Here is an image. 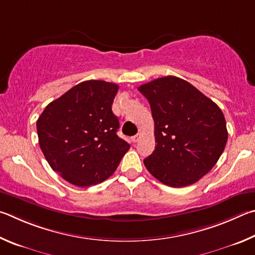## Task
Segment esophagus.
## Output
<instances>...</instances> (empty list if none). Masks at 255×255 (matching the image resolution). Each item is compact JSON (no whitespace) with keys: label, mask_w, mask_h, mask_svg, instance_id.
Instances as JSON below:
<instances>
[{"label":"esophagus","mask_w":255,"mask_h":255,"mask_svg":"<svg viewBox=\"0 0 255 255\" xmlns=\"http://www.w3.org/2000/svg\"><path fill=\"white\" fill-rule=\"evenodd\" d=\"M139 137H140V134H136V135L131 137V141L133 142V143H135V142H137V140H139Z\"/></svg>","instance_id":"obj_1"}]
</instances>
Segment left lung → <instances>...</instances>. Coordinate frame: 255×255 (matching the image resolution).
<instances>
[{
    "label": "left lung",
    "mask_w": 255,
    "mask_h": 255,
    "mask_svg": "<svg viewBox=\"0 0 255 255\" xmlns=\"http://www.w3.org/2000/svg\"><path fill=\"white\" fill-rule=\"evenodd\" d=\"M149 101L155 148L143 160L154 178L170 187L195 184L225 149L226 121L211 98L186 80L166 76L137 88Z\"/></svg>",
    "instance_id": "1"
}]
</instances>
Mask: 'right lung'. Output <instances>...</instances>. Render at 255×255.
Instances as JSON below:
<instances>
[{
	"label": "right lung",
	"instance_id": "obj_1",
	"mask_svg": "<svg viewBox=\"0 0 255 255\" xmlns=\"http://www.w3.org/2000/svg\"><path fill=\"white\" fill-rule=\"evenodd\" d=\"M118 91L116 84L86 80L52 101L39 116L40 148L52 170L70 184H101L130 149L116 133L120 123L112 104Z\"/></svg>",
	"mask_w": 255,
	"mask_h": 255
}]
</instances>
